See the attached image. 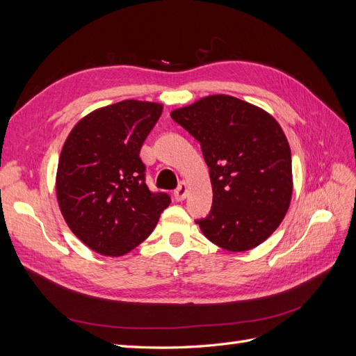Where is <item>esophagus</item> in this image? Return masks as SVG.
I'll use <instances>...</instances> for the list:
<instances>
[{
  "label": "esophagus",
  "instance_id": "34e87169",
  "mask_svg": "<svg viewBox=\"0 0 356 356\" xmlns=\"http://www.w3.org/2000/svg\"><path fill=\"white\" fill-rule=\"evenodd\" d=\"M187 193H188L187 184H186V182H181V184L175 188L174 196H175V199H177L178 202H181V200H184V199L187 197Z\"/></svg>",
  "mask_w": 356,
  "mask_h": 356
}]
</instances>
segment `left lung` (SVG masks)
Instances as JSON below:
<instances>
[{"label":"left lung","mask_w":356,"mask_h":356,"mask_svg":"<svg viewBox=\"0 0 356 356\" xmlns=\"http://www.w3.org/2000/svg\"><path fill=\"white\" fill-rule=\"evenodd\" d=\"M170 117L200 143L212 207L196 220L222 250L248 251L282 222L293 195L291 149L275 118L227 95L207 96Z\"/></svg>","instance_id":"8db88e82"}]
</instances>
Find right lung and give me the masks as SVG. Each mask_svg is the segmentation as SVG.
Masks as SVG:
<instances>
[{
    "label": "right lung",
    "instance_id": "1",
    "mask_svg": "<svg viewBox=\"0 0 356 356\" xmlns=\"http://www.w3.org/2000/svg\"><path fill=\"white\" fill-rule=\"evenodd\" d=\"M163 106L122 101L74 126L63 144L56 195L68 227L95 252L120 257L145 241L170 203L145 184L139 152Z\"/></svg>",
    "mask_w": 356,
    "mask_h": 356
}]
</instances>
